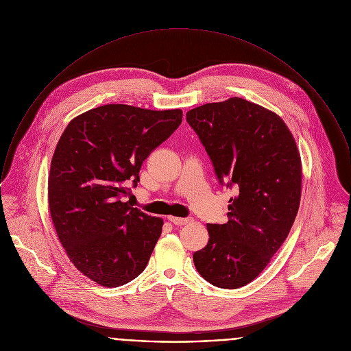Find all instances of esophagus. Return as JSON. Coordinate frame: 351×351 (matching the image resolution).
Segmentation results:
<instances>
[{
    "label": "esophagus",
    "mask_w": 351,
    "mask_h": 351,
    "mask_svg": "<svg viewBox=\"0 0 351 351\" xmlns=\"http://www.w3.org/2000/svg\"><path fill=\"white\" fill-rule=\"evenodd\" d=\"M168 219L172 222V223H175V225H186V223H190L193 219L190 218V217H187V218H180V217H173V215H169L168 217Z\"/></svg>",
    "instance_id": "esophagus-1"
}]
</instances>
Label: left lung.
Wrapping results in <instances>:
<instances>
[{"label": "left lung", "mask_w": 351, "mask_h": 351, "mask_svg": "<svg viewBox=\"0 0 351 351\" xmlns=\"http://www.w3.org/2000/svg\"><path fill=\"white\" fill-rule=\"evenodd\" d=\"M221 184L234 187L228 222L208 223L209 241L194 252L198 273L221 289L255 280L280 250L301 199V157L276 112L230 97L187 112Z\"/></svg>", "instance_id": "8db88e82"}]
</instances>
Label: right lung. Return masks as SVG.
I'll return each mask as SVG.
<instances>
[{
    "instance_id": "add662e5",
    "label": "right lung",
    "mask_w": 351,
    "mask_h": 351,
    "mask_svg": "<svg viewBox=\"0 0 351 351\" xmlns=\"http://www.w3.org/2000/svg\"><path fill=\"white\" fill-rule=\"evenodd\" d=\"M182 110L106 104L74 119L51 158L49 208L57 236L86 278L118 287L145 270L164 221L130 205L146 157L182 123Z\"/></svg>"
}]
</instances>
